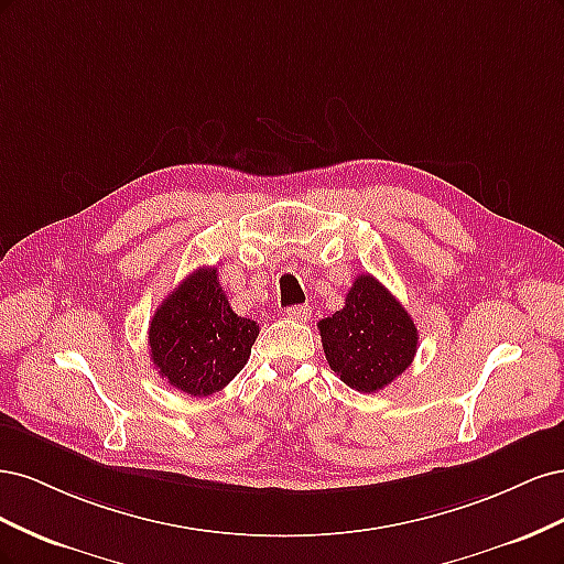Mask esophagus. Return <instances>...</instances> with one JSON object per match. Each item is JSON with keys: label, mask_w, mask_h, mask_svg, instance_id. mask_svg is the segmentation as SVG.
I'll return each mask as SVG.
<instances>
[{"label": "esophagus", "mask_w": 564, "mask_h": 564, "mask_svg": "<svg viewBox=\"0 0 564 564\" xmlns=\"http://www.w3.org/2000/svg\"><path fill=\"white\" fill-rule=\"evenodd\" d=\"M289 319H296V322H305L311 317V305H292V308H286L284 313Z\"/></svg>", "instance_id": "obj_1"}]
</instances>
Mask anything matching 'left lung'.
I'll return each mask as SVG.
<instances>
[{"label":"left lung","instance_id":"8db88e82","mask_svg":"<svg viewBox=\"0 0 564 564\" xmlns=\"http://www.w3.org/2000/svg\"><path fill=\"white\" fill-rule=\"evenodd\" d=\"M322 348L340 381L377 392L412 365L419 332L402 303L371 275H357L346 305L319 319Z\"/></svg>","mask_w":564,"mask_h":564}]
</instances>
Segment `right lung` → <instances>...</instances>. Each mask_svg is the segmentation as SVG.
Wrapping results in <instances>:
<instances>
[{"instance_id":"obj_1","label":"right lung","mask_w":564,"mask_h":564,"mask_svg":"<svg viewBox=\"0 0 564 564\" xmlns=\"http://www.w3.org/2000/svg\"><path fill=\"white\" fill-rule=\"evenodd\" d=\"M256 336L259 324L230 308L216 268L202 265L162 301L152 317L150 360L169 386L207 398L242 371Z\"/></svg>"}]
</instances>
